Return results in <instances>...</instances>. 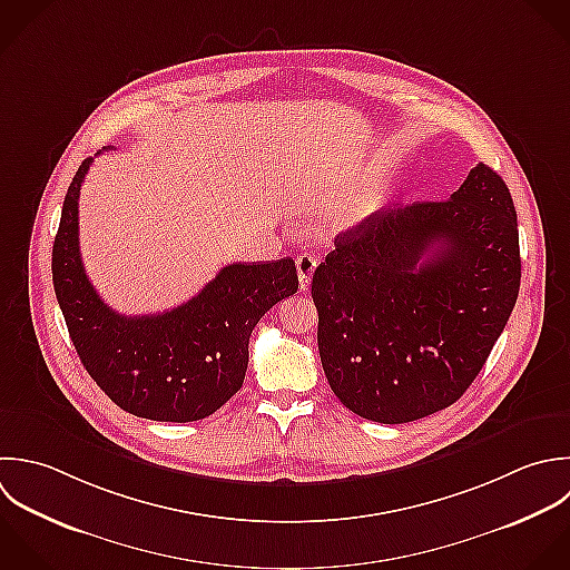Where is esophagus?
Instances as JSON below:
<instances>
[{
  "mask_svg": "<svg viewBox=\"0 0 570 570\" xmlns=\"http://www.w3.org/2000/svg\"><path fill=\"white\" fill-rule=\"evenodd\" d=\"M295 264H297L299 286H302V291H308L311 279H313V273H315V268H317V259H315V255H311V253H302V255H297Z\"/></svg>",
  "mask_w": 570,
  "mask_h": 570,
  "instance_id": "obj_1",
  "label": "esophagus"
}]
</instances>
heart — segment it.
Listing matches in <instances>:
<instances>
[{
	"label": "heart",
	"mask_w": 570,
	"mask_h": 570,
	"mask_svg": "<svg viewBox=\"0 0 570 570\" xmlns=\"http://www.w3.org/2000/svg\"><path fill=\"white\" fill-rule=\"evenodd\" d=\"M362 208H366V206H362Z\"/></svg>",
	"instance_id": "obj_1"
}]
</instances>
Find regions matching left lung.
Here are the masks:
<instances>
[{"instance_id": "8db88e82", "label": "left lung", "mask_w": 570, "mask_h": 570, "mask_svg": "<svg viewBox=\"0 0 570 570\" xmlns=\"http://www.w3.org/2000/svg\"><path fill=\"white\" fill-rule=\"evenodd\" d=\"M520 279L513 197L487 164L444 202L368 215L335 237L313 275L333 393L380 424L449 409L487 364Z\"/></svg>"}]
</instances>
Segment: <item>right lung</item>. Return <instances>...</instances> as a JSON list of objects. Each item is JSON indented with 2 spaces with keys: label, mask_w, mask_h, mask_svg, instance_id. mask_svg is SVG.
<instances>
[{
  "label": "right lung",
  "mask_w": 570,
  "mask_h": 570,
  "mask_svg": "<svg viewBox=\"0 0 570 570\" xmlns=\"http://www.w3.org/2000/svg\"><path fill=\"white\" fill-rule=\"evenodd\" d=\"M83 159L63 197L52 244V286L75 351L97 386L126 413L153 422H197L222 409L248 366V340L277 302L297 293L291 257L228 264L173 311L126 317L101 302L79 255Z\"/></svg>",
  "instance_id": "obj_1"
}]
</instances>
